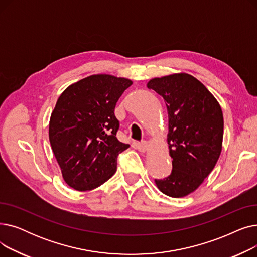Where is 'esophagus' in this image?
Returning <instances> with one entry per match:
<instances>
[{"label": "esophagus", "instance_id": "34e87169", "mask_svg": "<svg viewBox=\"0 0 257 257\" xmlns=\"http://www.w3.org/2000/svg\"><path fill=\"white\" fill-rule=\"evenodd\" d=\"M137 149L141 152H145L147 149H148V144L147 142H139L137 143Z\"/></svg>", "mask_w": 257, "mask_h": 257}]
</instances>
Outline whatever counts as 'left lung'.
Listing matches in <instances>:
<instances>
[{"label":"left lung","instance_id":"left-lung-1","mask_svg":"<svg viewBox=\"0 0 257 257\" xmlns=\"http://www.w3.org/2000/svg\"><path fill=\"white\" fill-rule=\"evenodd\" d=\"M148 88L166 102L173 159L170 176L155 179V183L167 196H187L204 181L220 157L224 133L221 106L199 80L184 73L154 78Z\"/></svg>","mask_w":257,"mask_h":257}]
</instances>
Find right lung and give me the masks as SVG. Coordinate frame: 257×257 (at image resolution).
Listing matches in <instances>:
<instances>
[{
    "label": "right lung",
    "mask_w": 257,
    "mask_h": 257,
    "mask_svg": "<svg viewBox=\"0 0 257 257\" xmlns=\"http://www.w3.org/2000/svg\"><path fill=\"white\" fill-rule=\"evenodd\" d=\"M132 84L126 78L92 75L67 87L51 114L49 139L64 181L80 192L93 190L116 171L129 148L116 139V102Z\"/></svg>",
    "instance_id": "1"
}]
</instances>
